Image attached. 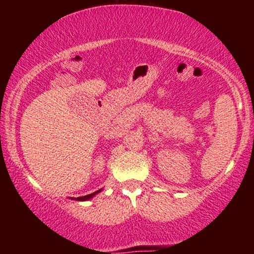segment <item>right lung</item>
Listing matches in <instances>:
<instances>
[{
  "mask_svg": "<svg viewBox=\"0 0 254 254\" xmlns=\"http://www.w3.org/2000/svg\"><path fill=\"white\" fill-rule=\"evenodd\" d=\"M101 191V189L100 190H98V191H95V192H93V193H90V194H87V196H82V197H77L76 199L77 200H87V199H90V198H92L93 196H94V194H97V193H99V192Z\"/></svg>",
  "mask_w": 254,
  "mask_h": 254,
  "instance_id": "right-lung-1",
  "label": "right lung"
}]
</instances>
